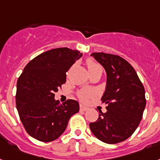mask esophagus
Segmentation results:
<instances>
[{
  "instance_id": "obj_1",
  "label": "esophagus",
  "mask_w": 160,
  "mask_h": 160,
  "mask_svg": "<svg viewBox=\"0 0 160 160\" xmlns=\"http://www.w3.org/2000/svg\"><path fill=\"white\" fill-rule=\"evenodd\" d=\"M88 109V107L84 106V105H80V110H81V111H87Z\"/></svg>"
}]
</instances>
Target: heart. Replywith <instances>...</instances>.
<instances>
[{
    "label": "heart",
    "instance_id": "heart-1",
    "mask_svg": "<svg viewBox=\"0 0 160 160\" xmlns=\"http://www.w3.org/2000/svg\"><path fill=\"white\" fill-rule=\"evenodd\" d=\"M87 66H88L89 72H96V71H101V72H102L103 71V68L101 64H99L97 62L94 61L93 59H88V61H87ZM92 95H93L92 92H91L89 90H81L78 92V96L79 99L81 101H86Z\"/></svg>",
    "mask_w": 160,
    "mask_h": 160
}]
</instances>
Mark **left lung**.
<instances>
[{"mask_svg": "<svg viewBox=\"0 0 160 160\" xmlns=\"http://www.w3.org/2000/svg\"><path fill=\"white\" fill-rule=\"evenodd\" d=\"M105 69L107 82L101 101L105 113L90 122L95 137L107 144L122 142L132 135L142 118L146 101L145 88L133 67L118 55L92 53Z\"/></svg>", "mask_w": 160, "mask_h": 160, "instance_id": "1", "label": "left lung"}]
</instances>
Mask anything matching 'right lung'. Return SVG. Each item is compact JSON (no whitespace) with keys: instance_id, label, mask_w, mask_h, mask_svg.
Segmentation results:
<instances>
[{"instance_id":"obj_1","label":"right lung","mask_w":160,"mask_h":160,"mask_svg":"<svg viewBox=\"0 0 160 160\" xmlns=\"http://www.w3.org/2000/svg\"><path fill=\"white\" fill-rule=\"evenodd\" d=\"M77 50L67 47L43 52L25 66L17 82L16 107L25 130L43 142L57 139L65 131L79 104L68 100L60 104L55 92L66 82V72L82 57Z\"/></svg>"}]
</instances>
